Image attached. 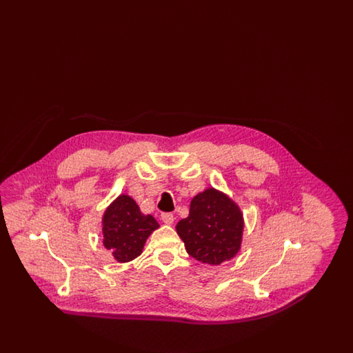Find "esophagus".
<instances>
[{
	"mask_svg": "<svg viewBox=\"0 0 353 353\" xmlns=\"http://www.w3.org/2000/svg\"><path fill=\"white\" fill-rule=\"evenodd\" d=\"M161 221H163L164 223H167V225H172L173 221H174V217H173L172 213H163V214H161Z\"/></svg>",
	"mask_w": 353,
	"mask_h": 353,
	"instance_id": "esophagus-1",
	"label": "esophagus"
}]
</instances>
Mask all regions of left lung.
Wrapping results in <instances>:
<instances>
[{"instance_id": "left-lung-1", "label": "left lung", "mask_w": 353, "mask_h": 353, "mask_svg": "<svg viewBox=\"0 0 353 353\" xmlns=\"http://www.w3.org/2000/svg\"><path fill=\"white\" fill-rule=\"evenodd\" d=\"M189 255L202 263L221 265L241 249L243 216L229 196L208 188L190 202L189 216L176 225Z\"/></svg>"}]
</instances>
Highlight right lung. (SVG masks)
<instances>
[{"label": "right lung", "mask_w": 353, "mask_h": 353, "mask_svg": "<svg viewBox=\"0 0 353 353\" xmlns=\"http://www.w3.org/2000/svg\"><path fill=\"white\" fill-rule=\"evenodd\" d=\"M101 226L104 248L124 263L141 254L147 238L160 225L151 214H143L132 197L120 194L105 209Z\"/></svg>", "instance_id": "1"}]
</instances>
